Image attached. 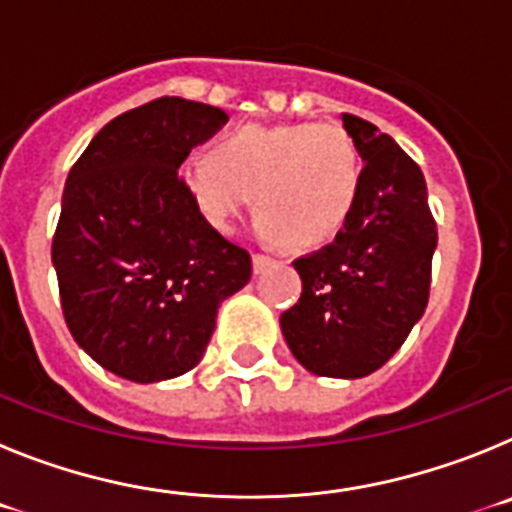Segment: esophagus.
<instances>
[{
  "label": "esophagus",
  "mask_w": 512,
  "mask_h": 512,
  "mask_svg": "<svg viewBox=\"0 0 512 512\" xmlns=\"http://www.w3.org/2000/svg\"><path fill=\"white\" fill-rule=\"evenodd\" d=\"M271 264H274V259H271V256H264V253H253V274H261V271L269 269Z\"/></svg>",
  "instance_id": "obj_1"
}]
</instances>
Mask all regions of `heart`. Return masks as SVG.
Masks as SVG:
<instances>
[{"label":"heart","mask_w":512,"mask_h":512,"mask_svg":"<svg viewBox=\"0 0 512 512\" xmlns=\"http://www.w3.org/2000/svg\"><path fill=\"white\" fill-rule=\"evenodd\" d=\"M184 189L212 228L233 230L253 197L269 243L310 251L333 241L361 187V156L336 122L246 125L217 143L215 156L189 153Z\"/></svg>","instance_id":"b5f03b06"}]
</instances>
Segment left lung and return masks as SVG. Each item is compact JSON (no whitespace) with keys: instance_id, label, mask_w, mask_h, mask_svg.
<instances>
[{"instance_id":"left-lung-1","label":"left lung","mask_w":512,"mask_h":512,"mask_svg":"<svg viewBox=\"0 0 512 512\" xmlns=\"http://www.w3.org/2000/svg\"><path fill=\"white\" fill-rule=\"evenodd\" d=\"M341 120L364 161L359 197L336 241L295 261L302 295L279 325L307 372L359 379L423 318L438 233L413 158L372 122Z\"/></svg>"}]
</instances>
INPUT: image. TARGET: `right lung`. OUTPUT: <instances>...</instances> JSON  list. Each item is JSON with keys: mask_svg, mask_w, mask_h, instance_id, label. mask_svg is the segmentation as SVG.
<instances>
[{"mask_svg": "<svg viewBox=\"0 0 512 512\" xmlns=\"http://www.w3.org/2000/svg\"><path fill=\"white\" fill-rule=\"evenodd\" d=\"M228 122L161 97L122 112L69 171L51 259L71 336L130 382L200 364L220 302L251 279L246 248L207 223L176 169Z\"/></svg>", "mask_w": 512, "mask_h": 512, "instance_id": "obj_1", "label": "right lung"}]
</instances>
